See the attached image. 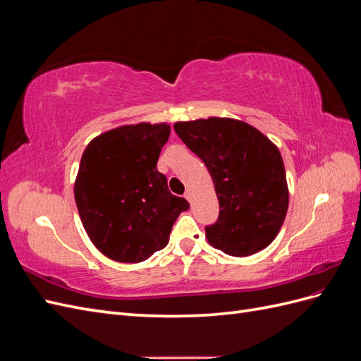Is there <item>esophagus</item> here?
I'll use <instances>...</instances> for the list:
<instances>
[{"label": "esophagus", "instance_id": "1", "mask_svg": "<svg viewBox=\"0 0 361 361\" xmlns=\"http://www.w3.org/2000/svg\"><path fill=\"white\" fill-rule=\"evenodd\" d=\"M183 197L187 199L188 202H191V199H192V191H191L190 188H187V191H185V194H183Z\"/></svg>", "mask_w": 361, "mask_h": 361}]
</instances>
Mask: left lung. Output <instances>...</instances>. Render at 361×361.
Listing matches in <instances>:
<instances>
[{
	"instance_id": "left-lung-1",
	"label": "left lung",
	"mask_w": 361,
	"mask_h": 361,
	"mask_svg": "<svg viewBox=\"0 0 361 361\" xmlns=\"http://www.w3.org/2000/svg\"><path fill=\"white\" fill-rule=\"evenodd\" d=\"M174 130L204 162L214 182L220 215L204 228L209 244L235 257L267 248L289 204L277 146L251 125L226 117L176 122Z\"/></svg>"
}]
</instances>
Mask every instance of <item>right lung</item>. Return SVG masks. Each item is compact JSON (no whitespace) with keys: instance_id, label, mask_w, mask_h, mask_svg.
Here are the masks:
<instances>
[{"instance_id":"1","label":"right lung","mask_w":361,"mask_h":361,"mask_svg":"<svg viewBox=\"0 0 361 361\" xmlns=\"http://www.w3.org/2000/svg\"><path fill=\"white\" fill-rule=\"evenodd\" d=\"M167 123L125 125L93 138L75 180V202L90 241L102 255L138 264L169 244L190 204L173 195L157 162Z\"/></svg>"}]
</instances>
